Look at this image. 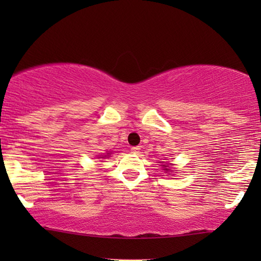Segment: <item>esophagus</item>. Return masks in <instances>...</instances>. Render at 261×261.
<instances>
[{
	"instance_id": "obj_1",
	"label": "esophagus",
	"mask_w": 261,
	"mask_h": 261,
	"mask_svg": "<svg viewBox=\"0 0 261 261\" xmlns=\"http://www.w3.org/2000/svg\"><path fill=\"white\" fill-rule=\"evenodd\" d=\"M130 151H132V153H135V154H138V153L140 152V147H139V146H134V147L130 148Z\"/></svg>"
}]
</instances>
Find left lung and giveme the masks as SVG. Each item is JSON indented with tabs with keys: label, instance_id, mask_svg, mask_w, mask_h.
I'll list each match as a JSON object with an SVG mask.
<instances>
[{
	"label": "left lung",
	"instance_id": "8db88e82",
	"mask_svg": "<svg viewBox=\"0 0 261 261\" xmlns=\"http://www.w3.org/2000/svg\"><path fill=\"white\" fill-rule=\"evenodd\" d=\"M164 166H165V167H167V165H164Z\"/></svg>",
	"mask_w": 261,
	"mask_h": 261
}]
</instances>
